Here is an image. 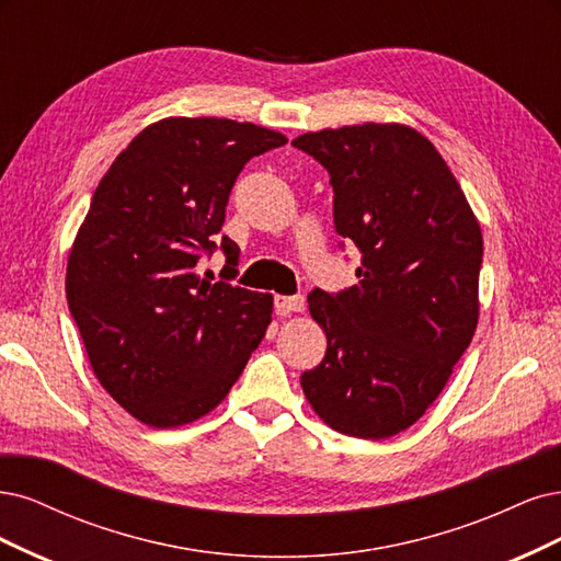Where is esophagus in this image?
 I'll return each mask as SVG.
<instances>
[{
  "instance_id": "1",
  "label": "esophagus",
  "mask_w": 561,
  "mask_h": 561,
  "mask_svg": "<svg viewBox=\"0 0 561 561\" xmlns=\"http://www.w3.org/2000/svg\"><path fill=\"white\" fill-rule=\"evenodd\" d=\"M277 312H302L305 310V298L302 296H277L275 298Z\"/></svg>"
}]
</instances>
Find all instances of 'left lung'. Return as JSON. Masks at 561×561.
<instances>
[{"mask_svg":"<svg viewBox=\"0 0 561 561\" xmlns=\"http://www.w3.org/2000/svg\"><path fill=\"white\" fill-rule=\"evenodd\" d=\"M291 144L329 170L335 230L360 254L358 284L307 296L329 347L300 387L345 436H396L438 399L473 340L480 224L443 156L410 125H345Z\"/></svg>","mask_w":561,"mask_h":561,"instance_id":"left-lung-1","label":"left lung"}]
</instances>
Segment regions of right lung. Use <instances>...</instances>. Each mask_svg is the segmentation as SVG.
Listing matches in <instances>:
<instances>
[{
    "label": "right lung",
    "mask_w": 561,
    "mask_h": 561,
    "mask_svg": "<svg viewBox=\"0 0 561 561\" xmlns=\"http://www.w3.org/2000/svg\"><path fill=\"white\" fill-rule=\"evenodd\" d=\"M286 144L230 118L151 123L112 162L67 261L65 291L90 366L135 420L174 428L205 417L238 382L273 321V296L203 277L247 162Z\"/></svg>",
    "instance_id": "obj_1"
}]
</instances>
